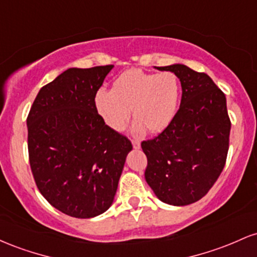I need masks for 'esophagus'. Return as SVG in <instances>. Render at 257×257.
Here are the masks:
<instances>
[{
	"instance_id": "obj_1",
	"label": "esophagus",
	"mask_w": 257,
	"mask_h": 257,
	"mask_svg": "<svg viewBox=\"0 0 257 257\" xmlns=\"http://www.w3.org/2000/svg\"><path fill=\"white\" fill-rule=\"evenodd\" d=\"M132 144L134 149H140V140H139V139H133Z\"/></svg>"
}]
</instances>
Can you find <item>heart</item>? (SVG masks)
<instances>
[{
	"instance_id": "obj_1",
	"label": "heart",
	"mask_w": 257,
	"mask_h": 257,
	"mask_svg": "<svg viewBox=\"0 0 257 257\" xmlns=\"http://www.w3.org/2000/svg\"><path fill=\"white\" fill-rule=\"evenodd\" d=\"M181 91V82L174 72L128 70L114 81L113 89L96 91L95 106L104 122L114 131L124 128L134 107L138 128L146 125L151 132H162L178 112Z\"/></svg>"
}]
</instances>
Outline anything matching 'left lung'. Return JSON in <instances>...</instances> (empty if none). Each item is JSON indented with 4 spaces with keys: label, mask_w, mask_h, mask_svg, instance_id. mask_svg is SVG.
<instances>
[{
    "label": "left lung",
    "mask_w": 257,
    "mask_h": 257,
    "mask_svg": "<svg viewBox=\"0 0 257 257\" xmlns=\"http://www.w3.org/2000/svg\"><path fill=\"white\" fill-rule=\"evenodd\" d=\"M157 69L178 76L182 98L172 123L141 143L145 179L162 202L188 205L208 193L226 164L231 131L226 96L206 73L186 65Z\"/></svg>",
    "instance_id": "8db88e82"
}]
</instances>
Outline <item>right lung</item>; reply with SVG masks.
<instances>
[{
	"label": "right lung",
	"instance_id": "obj_1",
	"mask_svg": "<svg viewBox=\"0 0 257 257\" xmlns=\"http://www.w3.org/2000/svg\"><path fill=\"white\" fill-rule=\"evenodd\" d=\"M113 65L66 70L38 91L28 119L29 161L55 209L89 219L110 208L133 149L98 113L95 94Z\"/></svg>",
	"mask_w": 257,
	"mask_h": 257
}]
</instances>
